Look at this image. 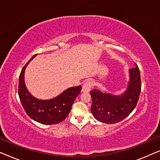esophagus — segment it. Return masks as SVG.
<instances>
[{
    "instance_id": "34e87169",
    "label": "esophagus",
    "mask_w": 160,
    "mask_h": 160,
    "mask_svg": "<svg viewBox=\"0 0 160 160\" xmlns=\"http://www.w3.org/2000/svg\"><path fill=\"white\" fill-rule=\"evenodd\" d=\"M92 83L91 81H87V82H86L83 84L82 92L84 93L89 92L92 88Z\"/></svg>"
}]
</instances>
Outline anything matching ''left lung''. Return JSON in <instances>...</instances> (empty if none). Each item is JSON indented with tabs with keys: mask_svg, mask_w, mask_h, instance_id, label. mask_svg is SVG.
Masks as SVG:
<instances>
[{
	"mask_svg": "<svg viewBox=\"0 0 160 160\" xmlns=\"http://www.w3.org/2000/svg\"><path fill=\"white\" fill-rule=\"evenodd\" d=\"M127 88L120 95H113L99 89L90 92L92 103L91 111L98 121L106 124L117 123L134 110L141 93V75L138 65L129 69Z\"/></svg>",
	"mask_w": 160,
	"mask_h": 160,
	"instance_id": "left-lung-1",
	"label": "left lung"
}]
</instances>
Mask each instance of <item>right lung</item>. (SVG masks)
Returning <instances> with one entry per match:
<instances>
[{
  "label": "right lung",
  "mask_w": 160,
  "mask_h": 160,
  "mask_svg": "<svg viewBox=\"0 0 160 160\" xmlns=\"http://www.w3.org/2000/svg\"><path fill=\"white\" fill-rule=\"evenodd\" d=\"M37 54L28 61L19 75V97L25 112L34 121L43 124H55L63 121L71 111L76 98L79 95L82 86L69 87L52 99L41 100L34 97L28 91L25 82V72Z\"/></svg>",
  "instance_id": "obj_1"
}]
</instances>
